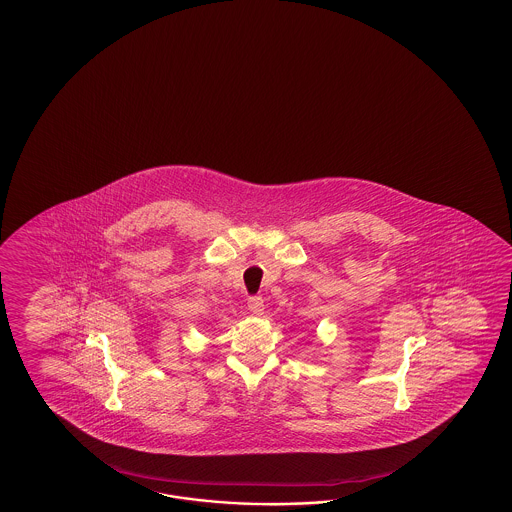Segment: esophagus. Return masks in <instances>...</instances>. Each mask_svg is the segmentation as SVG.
I'll list each match as a JSON object with an SVG mask.
<instances>
[{
    "label": "esophagus",
    "instance_id": "1",
    "mask_svg": "<svg viewBox=\"0 0 512 512\" xmlns=\"http://www.w3.org/2000/svg\"><path fill=\"white\" fill-rule=\"evenodd\" d=\"M247 307H249L252 315L256 316L263 315V311H265V305H263V300H261L260 296H252Z\"/></svg>",
    "mask_w": 512,
    "mask_h": 512
}]
</instances>
